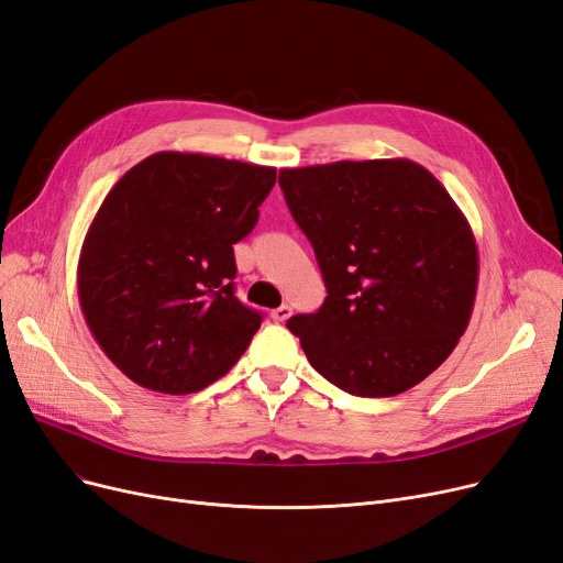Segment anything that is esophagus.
I'll list each match as a JSON object with an SVG mask.
<instances>
[{"label":"esophagus","mask_w":563,"mask_h":563,"mask_svg":"<svg viewBox=\"0 0 563 563\" xmlns=\"http://www.w3.org/2000/svg\"><path fill=\"white\" fill-rule=\"evenodd\" d=\"M290 314H294V309H290L288 305H282V307H277V309H273V314H269V317H273L277 323H284Z\"/></svg>","instance_id":"obj_1"}]
</instances>
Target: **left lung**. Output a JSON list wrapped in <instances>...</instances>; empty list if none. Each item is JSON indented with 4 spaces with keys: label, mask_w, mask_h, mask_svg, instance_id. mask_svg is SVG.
<instances>
[{
    "label": "left lung",
    "mask_w": 563,
    "mask_h": 563,
    "mask_svg": "<svg viewBox=\"0 0 563 563\" xmlns=\"http://www.w3.org/2000/svg\"><path fill=\"white\" fill-rule=\"evenodd\" d=\"M312 242L328 296L286 321L328 382L363 398L429 377L466 333L477 294L468 219L433 174L407 158L279 172Z\"/></svg>",
    "instance_id": "left-lung-1"
}]
</instances>
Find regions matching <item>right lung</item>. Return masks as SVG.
Returning <instances> with one entry per match:
<instances>
[{"label": "right lung", "instance_id": "add662e5", "mask_svg": "<svg viewBox=\"0 0 563 563\" xmlns=\"http://www.w3.org/2000/svg\"><path fill=\"white\" fill-rule=\"evenodd\" d=\"M275 181V167L161 151L109 190L76 286L92 338L134 384L196 394L246 352L263 317L235 298L232 244Z\"/></svg>", "mask_w": 563, "mask_h": 563}]
</instances>
